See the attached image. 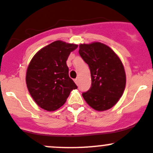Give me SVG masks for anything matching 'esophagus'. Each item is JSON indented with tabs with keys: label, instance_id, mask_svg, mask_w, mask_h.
I'll list each match as a JSON object with an SVG mask.
<instances>
[{
	"label": "esophagus",
	"instance_id": "obj_1",
	"mask_svg": "<svg viewBox=\"0 0 153 153\" xmlns=\"http://www.w3.org/2000/svg\"><path fill=\"white\" fill-rule=\"evenodd\" d=\"M74 82H75V83H76V85H78V79H75Z\"/></svg>",
	"mask_w": 153,
	"mask_h": 153
}]
</instances>
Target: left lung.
I'll return each mask as SVG.
<instances>
[{"instance_id": "1", "label": "left lung", "mask_w": 153, "mask_h": 153, "mask_svg": "<svg viewBox=\"0 0 153 153\" xmlns=\"http://www.w3.org/2000/svg\"><path fill=\"white\" fill-rule=\"evenodd\" d=\"M79 53L88 65L91 86L82 97L97 111H105L114 106L124 91L126 73L117 54L100 42L79 45Z\"/></svg>"}]
</instances>
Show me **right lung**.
Wrapping results in <instances>:
<instances>
[{"label": "right lung", "instance_id": "right-lung-1", "mask_svg": "<svg viewBox=\"0 0 153 153\" xmlns=\"http://www.w3.org/2000/svg\"><path fill=\"white\" fill-rule=\"evenodd\" d=\"M78 45L56 41L42 48L33 57L26 74L30 95L39 107L55 111L64 105L77 86L69 77L66 64L71 52Z\"/></svg>", "mask_w": 153, "mask_h": 153}]
</instances>
